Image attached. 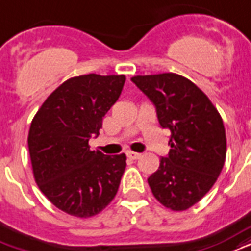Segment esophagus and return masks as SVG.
Wrapping results in <instances>:
<instances>
[{"label": "esophagus", "instance_id": "34e87169", "mask_svg": "<svg viewBox=\"0 0 251 251\" xmlns=\"http://www.w3.org/2000/svg\"><path fill=\"white\" fill-rule=\"evenodd\" d=\"M126 155H127V157L131 159H138L141 157L140 153H134V151H127V153H126Z\"/></svg>", "mask_w": 251, "mask_h": 251}]
</instances>
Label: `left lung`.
I'll return each mask as SVG.
<instances>
[{
    "mask_svg": "<svg viewBox=\"0 0 251 251\" xmlns=\"http://www.w3.org/2000/svg\"><path fill=\"white\" fill-rule=\"evenodd\" d=\"M131 81L155 106L172 131L170 151L148 182L154 197L174 211L186 210L210 190L226 158L222 118L206 94L174 73L137 75Z\"/></svg>",
    "mask_w": 251,
    "mask_h": 251,
    "instance_id": "left-lung-1",
    "label": "left lung"
}]
</instances>
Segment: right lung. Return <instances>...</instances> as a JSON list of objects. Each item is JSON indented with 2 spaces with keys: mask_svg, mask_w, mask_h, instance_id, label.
Segmentation results:
<instances>
[{
  "mask_svg": "<svg viewBox=\"0 0 251 251\" xmlns=\"http://www.w3.org/2000/svg\"><path fill=\"white\" fill-rule=\"evenodd\" d=\"M125 75L86 74L65 81L31 121L29 153L41 192L74 217L98 214L116 197L126 155L90 150L102 118L120 98Z\"/></svg>",
  "mask_w": 251,
  "mask_h": 251,
  "instance_id": "1",
  "label": "right lung"
}]
</instances>
